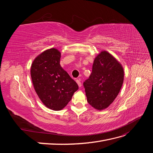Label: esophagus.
<instances>
[{
	"label": "esophagus",
	"instance_id": "1",
	"mask_svg": "<svg viewBox=\"0 0 153 153\" xmlns=\"http://www.w3.org/2000/svg\"><path fill=\"white\" fill-rule=\"evenodd\" d=\"M76 83H77L78 85L80 87L82 86V84H81V82H80V80H76Z\"/></svg>",
	"mask_w": 153,
	"mask_h": 153
}]
</instances>
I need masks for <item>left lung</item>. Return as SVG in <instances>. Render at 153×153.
Here are the masks:
<instances>
[{
  "instance_id": "1",
  "label": "left lung",
  "mask_w": 153,
  "mask_h": 153,
  "mask_svg": "<svg viewBox=\"0 0 153 153\" xmlns=\"http://www.w3.org/2000/svg\"><path fill=\"white\" fill-rule=\"evenodd\" d=\"M124 80L123 68L115 58L106 51L95 58L89 78L84 82L87 102L102 110L117 96Z\"/></svg>"
}]
</instances>
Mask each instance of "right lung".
Listing matches in <instances>:
<instances>
[{"label":"right lung","instance_id":"add662e5","mask_svg":"<svg viewBox=\"0 0 153 153\" xmlns=\"http://www.w3.org/2000/svg\"><path fill=\"white\" fill-rule=\"evenodd\" d=\"M61 52L50 48L39 55L32 64L30 75L35 91L47 107L61 110L78 89L76 82L60 64Z\"/></svg>","mask_w":153,"mask_h":153}]
</instances>
